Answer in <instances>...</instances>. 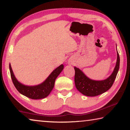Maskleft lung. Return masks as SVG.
Listing matches in <instances>:
<instances>
[{
    "instance_id": "8db88e82",
    "label": "left lung",
    "mask_w": 130,
    "mask_h": 130,
    "mask_svg": "<svg viewBox=\"0 0 130 130\" xmlns=\"http://www.w3.org/2000/svg\"><path fill=\"white\" fill-rule=\"evenodd\" d=\"M117 52V60L112 73L108 77L102 80H94L89 78L79 68L74 67L75 70L74 83L77 89L87 96H96L104 93L110 89L117 76L120 65V57Z\"/></svg>"
}]
</instances>
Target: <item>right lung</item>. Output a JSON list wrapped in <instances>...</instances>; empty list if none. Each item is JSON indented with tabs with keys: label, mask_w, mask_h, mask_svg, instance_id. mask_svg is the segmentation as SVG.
I'll return each instance as SVG.
<instances>
[{
	"label": "right lung",
	"mask_w": 130,
	"mask_h": 130,
	"mask_svg": "<svg viewBox=\"0 0 130 130\" xmlns=\"http://www.w3.org/2000/svg\"><path fill=\"white\" fill-rule=\"evenodd\" d=\"M63 67V65L61 64L56 68L42 83L36 85L30 86L24 85L17 80L12 71L10 63L9 65L11 77L16 89L23 95L35 100L42 99L49 96L53 89L55 81L61 72L62 71Z\"/></svg>",
	"instance_id": "add662e5"
}]
</instances>
